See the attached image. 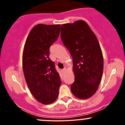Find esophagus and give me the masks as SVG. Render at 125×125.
Returning <instances> with one entry per match:
<instances>
[{"instance_id": "obj_1", "label": "esophagus", "mask_w": 125, "mask_h": 125, "mask_svg": "<svg viewBox=\"0 0 125 125\" xmlns=\"http://www.w3.org/2000/svg\"><path fill=\"white\" fill-rule=\"evenodd\" d=\"M66 71V68H64L63 69H62V72L63 73H64V72H65Z\"/></svg>"}]
</instances>
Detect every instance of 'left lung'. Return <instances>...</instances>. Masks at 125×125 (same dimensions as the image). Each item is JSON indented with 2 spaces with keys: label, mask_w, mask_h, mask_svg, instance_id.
I'll list each match as a JSON object with an SVG mask.
<instances>
[{
  "label": "left lung",
  "mask_w": 125,
  "mask_h": 125,
  "mask_svg": "<svg viewBox=\"0 0 125 125\" xmlns=\"http://www.w3.org/2000/svg\"><path fill=\"white\" fill-rule=\"evenodd\" d=\"M61 39L73 58L74 81L71 89L75 97L86 99L97 91L103 74L104 58L100 44L85 21L61 26Z\"/></svg>",
  "instance_id": "obj_1"
}]
</instances>
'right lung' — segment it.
I'll return each mask as SVG.
<instances>
[{"mask_svg": "<svg viewBox=\"0 0 125 125\" xmlns=\"http://www.w3.org/2000/svg\"><path fill=\"white\" fill-rule=\"evenodd\" d=\"M61 25L38 24L28 36L22 55L26 82L39 102L49 104L56 100L61 84L59 74L49 59L50 46L58 39Z\"/></svg>", "mask_w": 125, "mask_h": 125, "instance_id": "right-lung-1", "label": "right lung"}]
</instances>
